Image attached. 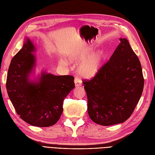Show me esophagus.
Masks as SVG:
<instances>
[{
	"mask_svg": "<svg viewBox=\"0 0 155 155\" xmlns=\"http://www.w3.org/2000/svg\"><path fill=\"white\" fill-rule=\"evenodd\" d=\"M74 83H75V86L76 87H80L81 86V83L79 81V79L78 78H76L75 79H74Z\"/></svg>",
	"mask_w": 155,
	"mask_h": 155,
	"instance_id": "34e87169",
	"label": "esophagus"
}]
</instances>
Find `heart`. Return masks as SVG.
I'll use <instances>...</instances> for the list:
<instances>
[{
	"mask_svg": "<svg viewBox=\"0 0 155 155\" xmlns=\"http://www.w3.org/2000/svg\"><path fill=\"white\" fill-rule=\"evenodd\" d=\"M92 49H87L83 52H75L68 56V59L71 61H83L78 67V74L81 78L87 79H92L97 75L101 71L104 60V56L102 52H97L88 56ZM60 65L67 66L68 63L64 60H60Z\"/></svg>",
	"mask_w": 155,
	"mask_h": 155,
	"instance_id": "b5f03b06",
	"label": "heart"
}]
</instances>
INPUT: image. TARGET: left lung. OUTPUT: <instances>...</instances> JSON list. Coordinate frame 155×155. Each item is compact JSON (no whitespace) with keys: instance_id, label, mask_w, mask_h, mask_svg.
<instances>
[{"instance_id":"left-lung-1","label":"left lung","mask_w":155,"mask_h":155,"mask_svg":"<svg viewBox=\"0 0 155 155\" xmlns=\"http://www.w3.org/2000/svg\"><path fill=\"white\" fill-rule=\"evenodd\" d=\"M108 61L91 80H83L88 114L95 123L110 126L126 121L141 97L144 79L139 59L126 38H120Z\"/></svg>"}]
</instances>
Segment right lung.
I'll return each mask as SVG.
<instances>
[{"label":"right lung","instance_id":"obj_1","mask_svg":"<svg viewBox=\"0 0 155 155\" xmlns=\"http://www.w3.org/2000/svg\"><path fill=\"white\" fill-rule=\"evenodd\" d=\"M36 49L29 38L12 60L8 72L6 89L17 114L32 126L55 124L63 112V101L75 87L72 76H55L44 71L38 81L30 74L36 66Z\"/></svg>","mask_w":155,"mask_h":155}]
</instances>
